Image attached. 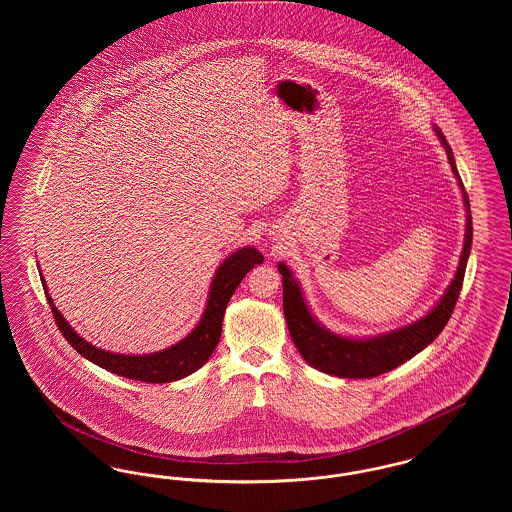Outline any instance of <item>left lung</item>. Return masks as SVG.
<instances>
[{"instance_id": "obj_1", "label": "left lung", "mask_w": 512, "mask_h": 512, "mask_svg": "<svg viewBox=\"0 0 512 512\" xmlns=\"http://www.w3.org/2000/svg\"><path fill=\"white\" fill-rule=\"evenodd\" d=\"M434 132L447 153L451 171L455 174L463 194L464 207H466V230H464L463 251H461L457 272L445 293L441 295V299L424 317L397 330L376 334V336H366V338L334 334L332 330L322 326L318 318L313 315V311L309 309L303 290L299 282L293 278L290 267L286 263H278V270L282 274V288H284V317L288 322L290 336L301 357L309 365L318 368L320 372H326L338 378H374L384 372H390L393 368L413 359L416 353H420L436 340L455 309V303L463 288L464 270H466L470 247H472V217H470V201L464 192L463 180L457 171L453 151L436 124H434Z\"/></svg>"}]
</instances>
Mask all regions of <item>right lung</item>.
Segmentation results:
<instances>
[{"label":"right lung","instance_id":"1","mask_svg":"<svg viewBox=\"0 0 512 512\" xmlns=\"http://www.w3.org/2000/svg\"><path fill=\"white\" fill-rule=\"evenodd\" d=\"M261 263H263V255L253 245H245L242 249L230 253L220 263L211 280L203 315L195 324L194 330L184 340L176 341L171 347L155 353H146V355L111 353V351L99 349L90 341L84 340L82 336H78L73 326L53 305L48 284L42 274H40V280L61 334L84 359L128 380H140L147 384H167V382H176L190 376L192 372L199 370L209 361L220 340L222 318L230 297L244 280L245 274Z\"/></svg>","mask_w":512,"mask_h":512}]
</instances>
